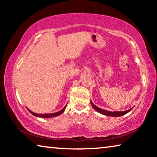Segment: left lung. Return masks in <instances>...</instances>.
<instances>
[{
  "label": "left lung",
  "mask_w": 157,
  "mask_h": 157,
  "mask_svg": "<svg viewBox=\"0 0 157 157\" xmlns=\"http://www.w3.org/2000/svg\"><path fill=\"white\" fill-rule=\"evenodd\" d=\"M91 104L92 105V107H94V109L95 110H96L98 112L103 114V115H105V116H114V117H118V116H123L124 114H126L129 112V111H131L132 109H130L129 110H127L125 111H109L107 110H105V109H100L99 107H98L97 106H95L94 103L91 102Z\"/></svg>",
  "instance_id": "1"
}]
</instances>
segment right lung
I'll return each mask as SVG.
<instances>
[{"instance_id":"1","label":"right lung","mask_w":157,"mask_h":157,"mask_svg":"<svg viewBox=\"0 0 157 157\" xmlns=\"http://www.w3.org/2000/svg\"><path fill=\"white\" fill-rule=\"evenodd\" d=\"M66 107V105L65 106L64 108H63V109H62V110H60V111H57V112L53 113H45V114H39V113H34V112H33V111H31L30 110H29V109H28V111H30V112L32 114H33V115L35 116H36V117H40V118H52V117L57 116L60 115V114L63 113V111H64V110H65Z\"/></svg>"}]
</instances>
